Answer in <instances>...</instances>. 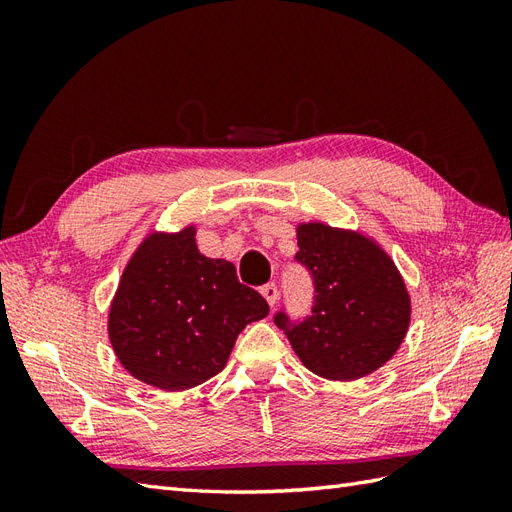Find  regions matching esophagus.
Returning <instances> with one entry per match:
<instances>
[{
	"label": "esophagus",
	"mask_w": 512,
	"mask_h": 512,
	"mask_svg": "<svg viewBox=\"0 0 512 512\" xmlns=\"http://www.w3.org/2000/svg\"><path fill=\"white\" fill-rule=\"evenodd\" d=\"M260 292H262V297L267 299V303H269L271 307H275L277 299H280V290H277V284H275V282H269V284H265V286L260 288Z\"/></svg>",
	"instance_id": "1"
}]
</instances>
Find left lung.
I'll use <instances>...</instances> for the list:
<instances>
[{
	"label": "left lung",
	"mask_w": 512,
	"mask_h": 512,
	"mask_svg": "<svg viewBox=\"0 0 512 512\" xmlns=\"http://www.w3.org/2000/svg\"><path fill=\"white\" fill-rule=\"evenodd\" d=\"M294 260L314 280L309 316H273L301 363L329 380H356L382 367L404 342L410 297L395 262L363 235L324 224L297 230Z\"/></svg>",
	"instance_id": "8db88e82"
}]
</instances>
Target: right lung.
<instances>
[{
	"label": "right lung",
	"mask_w": 512,
	"mask_h": 512,
	"mask_svg": "<svg viewBox=\"0 0 512 512\" xmlns=\"http://www.w3.org/2000/svg\"><path fill=\"white\" fill-rule=\"evenodd\" d=\"M269 314L228 260L198 252L194 228L149 235L138 247L108 314L119 363L145 384L185 391L224 369L235 339Z\"/></svg>",
	"instance_id": "right-lung-1"
}]
</instances>
